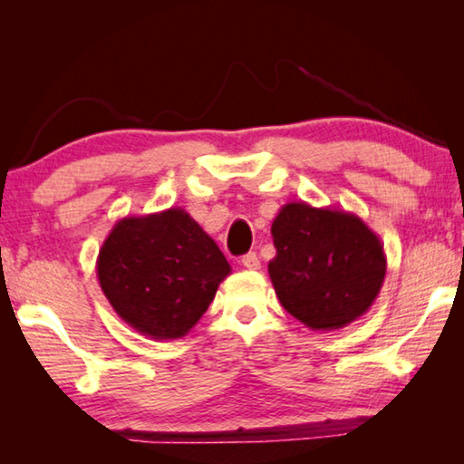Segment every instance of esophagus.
Wrapping results in <instances>:
<instances>
[{"label": "esophagus", "instance_id": "obj_1", "mask_svg": "<svg viewBox=\"0 0 464 464\" xmlns=\"http://www.w3.org/2000/svg\"><path fill=\"white\" fill-rule=\"evenodd\" d=\"M241 266L247 270H257L260 268V257H257L256 254H246L241 257Z\"/></svg>", "mask_w": 464, "mask_h": 464}]
</instances>
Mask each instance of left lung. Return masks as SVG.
Instances as JSON below:
<instances>
[{
	"mask_svg": "<svg viewBox=\"0 0 464 464\" xmlns=\"http://www.w3.org/2000/svg\"><path fill=\"white\" fill-rule=\"evenodd\" d=\"M274 290L290 315L315 332L350 325L371 309L387 274V256L354 213L288 202L272 221Z\"/></svg>",
	"mask_w": 464,
	"mask_h": 464,
	"instance_id": "left-lung-1",
	"label": "left lung"
}]
</instances>
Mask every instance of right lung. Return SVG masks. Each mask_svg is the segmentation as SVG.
<instances>
[{"mask_svg":"<svg viewBox=\"0 0 464 464\" xmlns=\"http://www.w3.org/2000/svg\"><path fill=\"white\" fill-rule=\"evenodd\" d=\"M96 272L124 324L151 340H178L198 324L231 266L184 208L171 207L121 218L102 243Z\"/></svg>","mask_w":464,"mask_h":464,"instance_id":"1","label":"right lung"}]
</instances>
